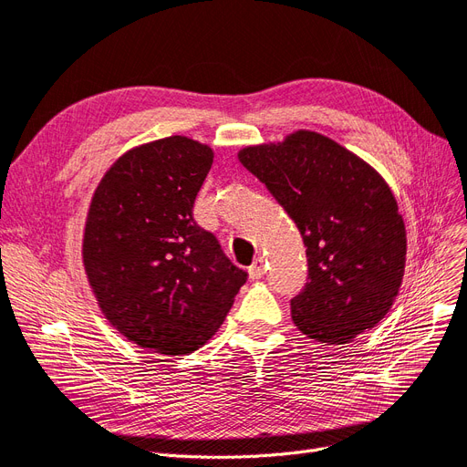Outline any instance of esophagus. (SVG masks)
<instances>
[{
	"label": "esophagus",
	"mask_w": 467,
	"mask_h": 467,
	"mask_svg": "<svg viewBox=\"0 0 467 467\" xmlns=\"http://www.w3.org/2000/svg\"><path fill=\"white\" fill-rule=\"evenodd\" d=\"M264 275H265V262H264V257L260 255V257H255L254 264L250 265V277L252 279H262Z\"/></svg>",
	"instance_id": "obj_1"
}]
</instances>
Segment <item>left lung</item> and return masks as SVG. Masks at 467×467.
Returning <instances> with one entry per match:
<instances>
[{
    "mask_svg": "<svg viewBox=\"0 0 467 467\" xmlns=\"http://www.w3.org/2000/svg\"><path fill=\"white\" fill-rule=\"evenodd\" d=\"M238 160L296 223L307 283L290 300L309 338L342 344L385 317L404 277L406 229L389 184L317 132L250 146Z\"/></svg>",
    "mask_w": 467,
    "mask_h": 467,
    "instance_id": "left-lung-1",
    "label": "left lung"
}]
</instances>
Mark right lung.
Returning a JSON list of instances; mask_svg holds the SVG:
<instances>
[{
	"label": "right lung",
	"mask_w": 467,
	"mask_h": 467,
	"mask_svg": "<svg viewBox=\"0 0 467 467\" xmlns=\"http://www.w3.org/2000/svg\"><path fill=\"white\" fill-rule=\"evenodd\" d=\"M212 163V148L169 136L119 158L92 198L84 269L101 312L142 348H200L248 279L192 215Z\"/></svg>",
	"instance_id": "right-lung-1"
}]
</instances>
